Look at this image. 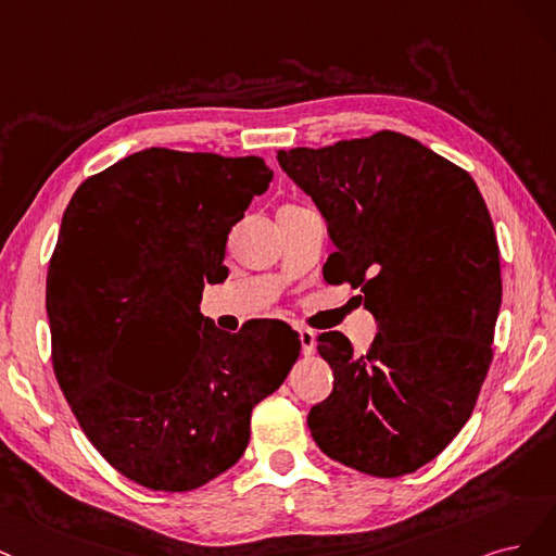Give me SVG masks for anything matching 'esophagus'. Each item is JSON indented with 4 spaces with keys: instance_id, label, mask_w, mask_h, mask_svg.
Masks as SVG:
<instances>
[{
    "instance_id": "1",
    "label": "esophagus",
    "mask_w": 556,
    "mask_h": 556,
    "mask_svg": "<svg viewBox=\"0 0 556 556\" xmlns=\"http://www.w3.org/2000/svg\"><path fill=\"white\" fill-rule=\"evenodd\" d=\"M300 344H302V355H312L314 353V344H316V334L307 328H300Z\"/></svg>"
}]
</instances>
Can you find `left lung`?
<instances>
[{"label": "left lung", "mask_w": 556, "mask_h": 556, "mask_svg": "<svg viewBox=\"0 0 556 556\" xmlns=\"http://www.w3.org/2000/svg\"><path fill=\"white\" fill-rule=\"evenodd\" d=\"M328 222L324 277L365 293V355L318 337L334 374L307 425L330 459L376 478L414 473L473 414L501 307L498 242L473 177L397 131L277 152Z\"/></svg>", "instance_id": "1"}]
</instances>
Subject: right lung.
I'll return each mask as SVG.
<instances>
[{
  "mask_svg": "<svg viewBox=\"0 0 556 556\" xmlns=\"http://www.w3.org/2000/svg\"><path fill=\"white\" fill-rule=\"evenodd\" d=\"M273 170L261 156L148 148L76 189L48 267L52 369L85 437L154 492H191L236 464L300 334L281 320L219 330L205 283Z\"/></svg>",
  "mask_w": 556,
  "mask_h": 556,
  "instance_id": "right-lung-1",
  "label": "right lung"
}]
</instances>
